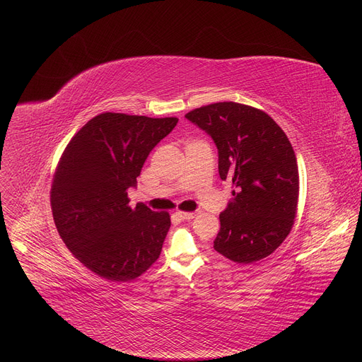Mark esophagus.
<instances>
[{"label": "esophagus", "mask_w": 362, "mask_h": 362, "mask_svg": "<svg viewBox=\"0 0 362 362\" xmlns=\"http://www.w3.org/2000/svg\"><path fill=\"white\" fill-rule=\"evenodd\" d=\"M199 214H200L199 210H194V211H177L175 215H177L180 219H182V221H191V219H194Z\"/></svg>", "instance_id": "1"}]
</instances>
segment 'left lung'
<instances>
[{"mask_svg":"<svg viewBox=\"0 0 362 362\" xmlns=\"http://www.w3.org/2000/svg\"><path fill=\"white\" fill-rule=\"evenodd\" d=\"M185 118L215 141L219 175L233 185L214 248L243 264L267 257L288 237L298 204V163L286 134L266 112L237 102Z\"/></svg>","mask_w":362,"mask_h":362,"instance_id":"1","label":"left lung"}]
</instances>
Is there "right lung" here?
I'll return each instance as SVG.
<instances>
[{"instance_id": "1", "label": "right lung", "mask_w": 362, "mask_h": 362, "mask_svg": "<svg viewBox=\"0 0 362 362\" xmlns=\"http://www.w3.org/2000/svg\"><path fill=\"white\" fill-rule=\"evenodd\" d=\"M178 118L99 114L64 151L51 189L52 215L74 257L111 282L133 281L160 256L171 218L129 203L143 163Z\"/></svg>"}]
</instances>
